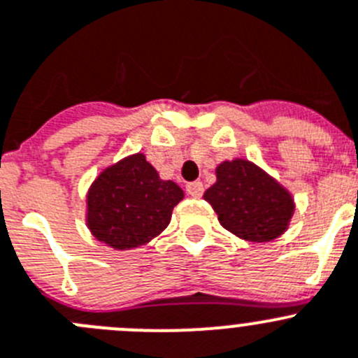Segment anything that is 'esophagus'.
<instances>
[{"mask_svg":"<svg viewBox=\"0 0 358 358\" xmlns=\"http://www.w3.org/2000/svg\"><path fill=\"white\" fill-rule=\"evenodd\" d=\"M186 192L192 196H202V193H204V185H202L201 181L188 182V185H186Z\"/></svg>","mask_w":358,"mask_h":358,"instance_id":"34e87169","label":"esophagus"}]
</instances>
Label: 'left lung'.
Masks as SVG:
<instances>
[{"mask_svg": "<svg viewBox=\"0 0 358 358\" xmlns=\"http://www.w3.org/2000/svg\"><path fill=\"white\" fill-rule=\"evenodd\" d=\"M216 182L204 201L218 215L222 227L238 238L266 243L287 231L294 215V199L286 186L255 163L234 157L216 166Z\"/></svg>", "mask_w": 358, "mask_h": 358, "instance_id": "1", "label": "left lung"}]
</instances>
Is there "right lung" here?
Masks as SVG:
<instances>
[{"instance_id": "obj_1", "label": "right lung", "mask_w": 358, "mask_h": 358, "mask_svg": "<svg viewBox=\"0 0 358 358\" xmlns=\"http://www.w3.org/2000/svg\"><path fill=\"white\" fill-rule=\"evenodd\" d=\"M185 199L181 186L163 181L157 170L136 152L106 166L87 192V227L113 250H133L157 238L172 211Z\"/></svg>"}]
</instances>
